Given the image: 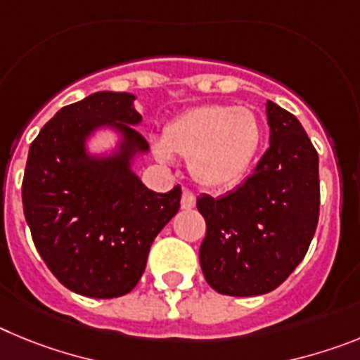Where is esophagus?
I'll return each instance as SVG.
<instances>
[{"label":"esophagus","mask_w":360,"mask_h":360,"mask_svg":"<svg viewBox=\"0 0 360 360\" xmlns=\"http://www.w3.org/2000/svg\"><path fill=\"white\" fill-rule=\"evenodd\" d=\"M180 205H182V209H186V211H189V209H193L196 205V196L193 191L189 189H184L182 193V202H180Z\"/></svg>","instance_id":"esophagus-1"}]
</instances>
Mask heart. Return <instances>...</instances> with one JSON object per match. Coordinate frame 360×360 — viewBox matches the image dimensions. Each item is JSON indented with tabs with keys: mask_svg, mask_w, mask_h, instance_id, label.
Instances as JSON below:
<instances>
[{
	"mask_svg": "<svg viewBox=\"0 0 360 360\" xmlns=\"http://www.w3.org/2000/svg\"><path fill=\"white\" fill-rule=\"evenodd\" d=\"M263 141V128L249 108L200 106L171 122L155 144L162 162L171 153L187 158L191 176L207 189H227L249 171Z\"/></svg>",
	"mask_w": 360,
	"mask_h": 360,
	"instance_id": "obj_1",
	"label": "heart"
}]
</instances>
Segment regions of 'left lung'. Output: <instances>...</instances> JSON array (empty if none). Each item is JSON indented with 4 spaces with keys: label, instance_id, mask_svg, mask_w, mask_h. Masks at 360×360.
I'll use <instances>...</instances> for the list:
<instances>
[{
    "label": "left lung",
    "instance_id": "left-lung-1",
    "mask_svg": "<svg viewBox=\"0 0 360 360\" xmlns=\"http://www.w3.org/2000/svg\"><path fill=\"white\" fill-rule=\"evenodd\" d=\"M270 148L236 191L196 207L205 218L200 265L225 295H262L303 262L319 219V157L290 111L266 103Z\"/></svg>",
    "mask_w": 360,
    "mask_h": 360
}]
</instances>
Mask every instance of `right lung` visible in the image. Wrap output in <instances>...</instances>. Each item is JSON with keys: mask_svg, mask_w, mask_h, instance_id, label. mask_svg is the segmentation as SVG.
Returning a JSON list of instances; mask_svg holds the SVG:
<instances>
[{"mask_svg": "<svg viewBox=\"0 0 360 360\" xmlns=\"http://www.w3.org/2000/svg\"><path fill=\"white\" fill-rule=\"evenodd\" d=\"M135 95L97 91L61 108L30 144L23 211L37 252L75 294L111 299L135 288L153 240L180 209L182 189L149 191L131 171L149 149L133 126ZM98 127L123 135L110 158H91L87 136Z\"/></svg>", "mask_w": 360, "mask_h": 360, "instance_id": "obj_1", "label": "right lung"}]
</instances>
